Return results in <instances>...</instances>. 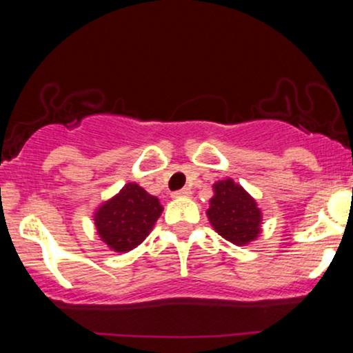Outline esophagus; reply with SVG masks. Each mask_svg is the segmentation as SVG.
<instances>
[{"instance_id":"1","label":"esophagus","mask_w":353,"mask_h":353,"mask_svg":"<svg viewBox=\"0 0 353 353\" xmlns=\"http://www.w3.org/2000/svg\"><path fill=\"white\" fill-rule=\"evenodd\" d=\"M190 194H192V190H190L189 188H184V189L177 190V192H174L172 197H189Z\"/></svg>"}]
</instances>
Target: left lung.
Wrapping results in <instances>:
<instances>
[{
  "label": "left lung",
  "mask_w": 353,
  "mask_h": 353,
  "mask_svg": "<svg viewBox=\"0 0 353 353\" xmlns=\"http://www.w3.org/2000/svg\"><path fill=\"white\" fill-rule=\"evenodd\" d=\"M205 210L214 230L236 245L254 242L262 232V210L257 202L234 179L217 181Z\"/></svg>",
  "instance_id": "1"
}]
</instances>
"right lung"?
<instances>
[{"mask_svg":"<svg viewBox=\"0 0 353 353\" xmlns=\"http://www.w3.org/2000/svg\"><path fill=\"white\" fill-rule=\"evenodd\" d=\"M163 205L136 182H128L116 196L94 212V228L101 241L114 252H129L149 236Z\"/></svg>","mask_w":353,"mask_h":353,"instance_id":"1","label":"right lung"}]
</instances>
